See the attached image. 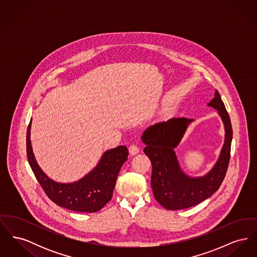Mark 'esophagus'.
I'll return each mask as SVG.
<instances>
[{
    "instance_id": "obj_1",
    "label": "esophagus",
    "mask_w": 257,
    "mask_h": 257,
    "mask_svg": "<svg viewBox=\"0 0 257 257\" xmlns=\"http://www.w3.org/2000/svg\"><path fill=\"white\" fill-rule=\"evenodd\" d=\"M139 151H140V148L137 147V146L133 145V146H131V147H129V153H130V155H132V156L138 154Z\"/></svg>"
}]
</instances>
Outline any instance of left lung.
<instances>
[{
    "label": "left lung",
    "instance_id": "left-lung-1",
    "mask_svg": "<svg viewBox=\"0 0 257 257\" xmlns=\"http://www.w3.org/2000/svg\"><path fill=\"white\" fill-rule=\"evenodd\" d=\"M207 106L218 110L225 134L216 164L202 176L186 174L174 151L193 119L172 117L149 126L142 136L146 145L144 151L152 164L151 187L154 197L168 210L186 209L200 203L218 191L225 176L232 141L230 118L218 90H215L214 98Z\"/></svg>",
    "mask_w": 257,
    "mask_h": 257
}]
</instances>
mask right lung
Segmentation results:
<instances>
[{
    "label": "right lung",
    "instance_id": "obj_1",
    "mask_svg": "<svg viewBox=\"0 0 257 257\" xmlns=\"http://www.w3.org/2000/svg\"><path fill=\"white\" fill-rule=\"evenodd\" d=\"M32 119L27 131V156L37 181L50 199L61 207L75 212L93 213L104 207L112 196L118 172L128 159L124 146L105 151L96 167L72 183H60L51 179L38 166L31 144Z\"/></svg>",
    "mask_w": 257,
    "mask_h": 257
}]
</instances>
